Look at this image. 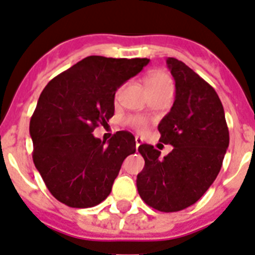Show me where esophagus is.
Masks as SVG:
<instances>
[{
  "mask_svg": "<svg viewBox=\"0 0 255 255\" xmlns=\"http://www.w3.org/2000/svg\"><path fill=\"white\" fill-rule=\"evenodd\" d=\"M134 141H136V149H138V146L142 143V140H141L140 137H136V138H134Z\"/></svg>",
  "mask_w": 255,
  "mask_h": 255,
  "instance_id": "esophagus-1",
  "label": "esophagus"
}]
</instances>
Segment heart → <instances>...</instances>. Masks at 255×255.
Masks as SVG:
<instances>
[{
    "mask_svg": "<svg viewBox=\"0 0 255 255\" xmlns=\"http://www.w3.org/2000/svg\"><path fill=\"white\" fill-rule=\"evenodd\" d=\"M145 85L150 95L161 94V92H172L173 82L167 72L164 70H151L146 74ZM127 125L136 129H143L146 126L145 119L141 117H128Z\"/></svg>",
    "mask_w": 255,
    "mask_h": 255,
    "instance_id": "obj_1",
    "label": "heart"
}]
</instances>
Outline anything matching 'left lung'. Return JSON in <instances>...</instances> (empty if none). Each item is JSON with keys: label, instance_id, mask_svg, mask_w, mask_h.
Segmentation results:
<instances>
[{"label": "left lung", "instance_id": "8db88e82", "mask_svg": "<svg viewBox=\"0 0 255 255\" xmlns=\"http://www.w3.org/2000/svg\"><path fill=\"white\" fill-rule=\"evenodd\" d=\"M167 64L176 82V100L158 129L160 142L173 150L160 159L154 146H138L145 167L136 183L146 204L169 213L195 204L207 192L220 173L230 134L214 88L182 61L169 57Z\"/></svg>", "mask_w": 255, "mask_h": 255}]
</instances>
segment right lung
Instances as JSON below:
<instances>
[{
    "label": "right lung",
    "instance_id": "add662e5",
    "mask_svg": "<svg viewBox=\"0 0 255 255\" xmlns=\"http://www.w3.org/2000/svg\"><path fill=\"white\" fill-rule=\"evenodd\" d=\"M149 61L88 56L43 88L29 123L32 155L60 203L91 208L109 196L122 163L136 151V141L119 130L105 145L92 132L114 115L115 91Z\"/></svg>",
    "mask_w": 255,
    "mask_h": 255
}]
</instances>
